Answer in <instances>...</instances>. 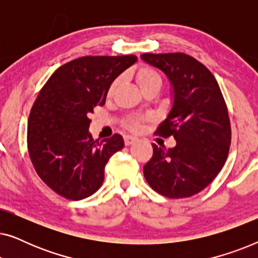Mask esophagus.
Listing matches in <instances>:
<instances>
[{
    "label": "esophagus",
    "instance_id": "esophagus-1",
    "mask_svg": "<svg viewBox=\"0 0 258 258\" xmlns=\"http://www.w3.org/2000/svg\"><path fill=\"white\" fill-rule=\"evenodd\" d=\"M135 141H136L135 137L129 136V135L124 136V144H125V146H130V144H133L134 142H135Z\"/></svg>",
    "mask_w": 258,
    "mask_h": 258
}]
</instances>
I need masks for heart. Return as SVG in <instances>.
<instances>
[{
    "mask_svg": "<svg viewBox=\"0 0 258 258\" xmlns=\"http://www.w3.org/2000/svg\"><path fill=\"white\" fill-rule=\"evenodd\" d=\"M135 81L141 91L148 89V88H158L160 89L162 84L161 76L149 67H141L135 74ZM119 82H121V80L117 79L111 83L110 88H109V95L114 93ZM128 126L133 130H137L140 128V119H130L128 122Z\"/></svg>",
    "mask_w": 258,
    "mask_h": 258,
    "instance_id": "heart-1",
    "label": "heart"
}]
</instances>
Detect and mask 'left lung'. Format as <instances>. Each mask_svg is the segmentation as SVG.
Wrapping results in <instances>:
<instances>
[{
  "label": "left lung",
  "mask_w": 258,
  "mask_h": 258,
  "mask_svg": "<svg viewBox=\"0 0 258 258\" xmlns=\"http://www.w3.org/2000/svg\"><path fill=\"white\" fill-rule=\"evenodd\" d=\"M141 58L170 83L171 107L157 133L176 140L170 149L153 144L144 177L165 197H190L209 185L227 161L231 141L227 104L213 74L191 56L170 52Z\"/></svg>",
  "instance_id": "obj_1"
}]
</instances>
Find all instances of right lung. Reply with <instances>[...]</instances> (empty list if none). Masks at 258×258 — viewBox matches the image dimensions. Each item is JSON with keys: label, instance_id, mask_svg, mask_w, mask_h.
<instances>
[{"label": "right lung", "instance_id": "right-lung-1", "mask_svg": "<svg viewBox=\"0 0 258 258\" xmlns=\"http://www.w3.org/2000/svg\"><path fill=\"white\" fill-rule=\"evenodd\" d=\"M136 61L134 55L84 56L56 69L41 89L28 119V151L37 175L59 196L79 201L96 192L109 158L124 147L118 134L94 141L89 115Z\"/></svg>", "mask_w": 258, "mask_h": 258}]
</instances>
